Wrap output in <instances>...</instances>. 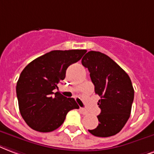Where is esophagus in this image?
I'll return each mask as SVG.
<instances>
[{
	"instance_id": "34e87169",
	"label": "esophagus",
	"mask_w": 154,
	"mask_h": 154,
	"mask_svg": "<svg viewBox=\"0 0 154 154\" xmlns=\"http://www.w3.org/2000/svg\"><path fill=\"white\" fill-rule=\"evenodd\" d=\"M79 110H80V112H81V114H83L84 115H85V114H88V111H87L85 109L79 108Z\"/></svg>"
}]
</instances>
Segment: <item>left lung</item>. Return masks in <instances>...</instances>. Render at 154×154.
I'll return each instance as SVG.
<instances>
[{"label":"left lung","mask_w":154,"mask_h":154,"mask_svg":"<svg viewBox=\"0 0 154 154\" xmlns=\"http://www.w3.org/2000/svg\"><path fill=\"white\" fill-rule=\"evenodd\" d=\"M88 68L100 99L99 124L90 133L98 137H109L119 133L130 117L134 100V88L130 77L114 60L100 52L89 51L82 59Z\"/></svg>","instance_id":"obj_1"}]
</instances>
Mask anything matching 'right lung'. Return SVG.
I'll return each instance as SVG.
<instances>
[{"instance_id": "add662e5", "label": "right lung", "mask_w": 154, "mask_h": 154, "mask_svg": "<svg viewBox=\"0 0 154 154\" xmlns=\"http://www.w3.org/2000/svg\"><path fill=\"white\" fill-rule=\"evenodd\" d=\"M87 50H54L30 62L21 72L16 93L19 111L26 123L33 130L50 132L65 121L70 110L79 106L74 98L60 92L57 84L66 77L70 65L81 59Z\"/></svg>"}]
</instances>
